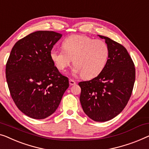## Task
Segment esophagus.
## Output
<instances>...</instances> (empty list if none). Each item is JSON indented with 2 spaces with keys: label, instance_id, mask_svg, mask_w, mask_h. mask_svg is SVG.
<instances>
[{
  "label": "esophagus",
  "instance_id": "1",
  "mask_svg": "<svg viewBox=\"0 0 149 149\" xmlns=\"http://www.w3.org/2000/svg\"><path fill=\"white\" fill-rule=\"evenodd\" d=\"M69 83H70V85H75V84H76V82H75L74 80L70 79H69Z\"/></svg>",
  "mask_w": 149,
  "mask_h": 149
}]
</instances>
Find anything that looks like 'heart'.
<instances>
[{"instance_id":"heart-1","label":"heart","mask_w":149,"mask_h":149,"mask_svg":"<svg viewBox=\"0 0 149 149\" xmlns=\"http://www.w3.org/2000/svg\"><path fill=\"white\" fill-rule=\"evenodd\" d=\"M62 49H52L50 58L58 69L63 71L72 61L74 74L85 79L98 76L108 62L109 49L106 43L86 36L74 35L62 42Z\"/></svg>"}]
</instances>
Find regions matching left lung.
<instances>
[{
  "label": "left lung",
  "mask_w": 149,
  "mask_h": 149,
  "mask_svg": "<svg viewBox=\"0 0 149 149\" xmlns=\"http://www.w3.org/2000/svg\"><path fill=\"white\" fill-rule=\"evenodd\" d=\"M109 49L104 70L90 81L79 83L82 108L91 119L106 122L124 109L132 95L135 67L127 49L119 43L103 36Z\"/></svg>",
  "instance_id": "left-lung-1"
}]
</instances>
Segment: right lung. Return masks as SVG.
<instances>
[{
    "label": "right lung",
    "instance_id": "obj_1",
    "mask_svg": "<svg viewBox=\"0 0 149 149\" xmlns=\"http://www.w3.org/2000/svg\"><path fill=\"white\" fill-rule=\"evenodd\" d=\"M62 36L38 31L14 45L6 64L10 95L19 110L33 119H44L58 107L68 79L54 66L49 54Z\"/></svg>",
    "mask_w": 149,
    "mask_h": 149
}]
</instances>
